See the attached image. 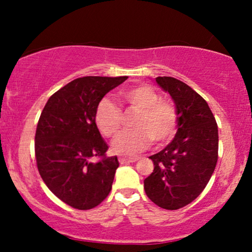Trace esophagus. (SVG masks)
Here are the masks:
<instances>
[{
    "label": "esophagus",
    "mask_w": 252,
    "mask_h": 252,
    "mask_svg": "<svg viewBox=\"0 0 252 252\" xmlns=\"http://www.w3.org/2000/svg\"><path fill=\"white\" fill-rule=\"evenodd\" d=\"M138 160V158H128V156H120L118 158V161L121 163H131V162H136Z\"/></svg>",
    "instance_id": "1"
}]
</instances>
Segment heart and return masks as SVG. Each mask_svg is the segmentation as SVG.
Listing matches in <instances>:
<instances>
[{"label": "heart", "instance_id": "1", "mask_svg": "<svg viewBox=\"0 0 252 252\" xmlns=\"http://www.w3.org/2000/svg\"><path fill=\"white\" fill-rule=\"evenodd\" d=\"M121 97L138 115L132 121V128L114 141L112 148L120 154H137L150 146H162L174 136L178 115L172 103L160 99L158 92L148 85H137L121 92ZM94 122L106 137H115L122 126L121 110L109 98H103L94 110Z\"/></svg>", "mask_w": 252, "mask_h": 252}]
</instances>
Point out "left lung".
I'll return each instance as SVG.
<instances>
[{
	"instance_id": "8db88e82",
	"label": "left lung",
	"mask_w": 252,
	"mask_h": 252,
	"mask_svg": "<svg viewBox=\"0 0 252 252\" xmlns=\"http://www.w3.org/2000/svg\"><path fill=\"white\" fill-rule=\"evenodd\" d=\"M156 83L175 104L178 131L168 146L149 156L154 170L144 179L148 198L164 210H179L204 190L218 160V126L209 104L187 84L172 77Z\"/></svg>"
}]
</instances>
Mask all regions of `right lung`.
<instances>
[{"instance_id":"1","label":"right lung","mask_w":252,"mask_h":252,"mask_svg":"<svg viewBox=\"0 0 252 252\" xmlns=\"http://www.w3.org/2000/svg\"><path fill=\"white\" fill-rule=\"evenodd\" d=\"M128 77H83L50 97L35 132L37 169L46 186L65 204L78 210L98 206L111 190L120 166L106 158L94 110L100 99ZM97 156L101 160L92 163Z\"/></svg>"}]
</instances>
